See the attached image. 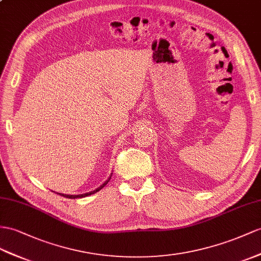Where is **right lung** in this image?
Here are the masks:
<instances>
[{
	"instance_id": "right-lung-1",
	"label": "right lung",
	"mask_w": 261,
	"mask_h": 261,
	"mask_svg": "<svg viewBox=\"0 0 261 261\" xmlns=\"http://www.w3.org/2000/svg\"><path fill=\"white\" fill-rule=\"evenodd\" d=\"M111 175H112V173H111ZM111 175L108 177V179H107V181L102 184V185H100L98 189H96L95 191H91V192H88V193H85V194H78V195H68V194H62V193H57V194H59V195H62V196H64V197H67V198H82V197H86V196H89V195H92V194H95V193H97V192H99L100 190H101L102 188H105V186L107 185V183H108L109 181H110V178H111Z\"/></svg>"
}]
</instances>
